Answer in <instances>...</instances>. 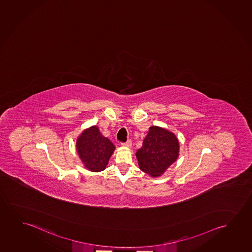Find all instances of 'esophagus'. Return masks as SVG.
I'll list each match as a JSON object with an SVG mask.
<instances>
[{
  "mask_svg": "<svg viewBox=\"0 0 252 252\" xmlns=\"http://www.w3.org/2000/svg\"><path fill=\"white\" fill-rule=\"evenodd\" d=\"M122 146H126V147H130L131 146V139H128L126 142L122 143Z\"/></svg>",
  "mask_w": 252,
  "mask_h": 252,
  "instance_id": "obj_1",
  "label": "esophagus"
}]
</instances>
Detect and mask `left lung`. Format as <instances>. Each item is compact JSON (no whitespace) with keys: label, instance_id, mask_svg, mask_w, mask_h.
I'll use <instances>...</instances> for the list:
<instances>
[{"label":"left lung","instance_id":"left-lung-1","mask_svg":"<svg viewBox=\"0 0 252 252\" xmlns=\"http://www.w3.org/2000/svg\"><path fill=\"white\" fill-rule=\"evenodd\" d=\"M179 143L175 134L159 126H151L136 153L139 166L151 177H159L179 157Z\"/></svg>","mask_w":252,"mask_h":252}]
</instances>
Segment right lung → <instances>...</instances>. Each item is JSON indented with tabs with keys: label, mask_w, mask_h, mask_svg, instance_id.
<instances>
[{
	"label": "right lung",
	"mask_w": 252,
	"mask_h": 252,
	"mask_svg": "<svg viewBox=\"0 0 252 252\" xmlns=\"http://www.w3.org/2000/svg\"><path fill=\"white\" fill-rule=\"evenodd\" d=\"M76 150L85 167L91 172H98L106 169L115 146L100 133L98 126H93L79 136Z\"/></svg>",
	"instance_id": "right-lung-1"
}]
</instances>
